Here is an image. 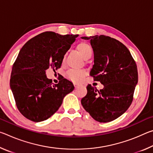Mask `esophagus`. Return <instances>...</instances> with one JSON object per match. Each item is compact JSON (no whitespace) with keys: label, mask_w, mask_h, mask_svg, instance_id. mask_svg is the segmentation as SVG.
<instances>
[{"label":"esophagus","mask_w":153,"mask_h":153,"mask_svg":"<svg viewBox=\"0 0 153 153\" xmlns=\"http://www.w3.org/2000/svg\"><path fill=\"white\" fill-rule=\"evenodd\" d=\"M76 85H75V88H76H76H77V86H76Z\"/></svg>","instance_id":"34e87169"}]
</instances>
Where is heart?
<instances>
[{
	"instance_id": "obj_1",
	"label": "heart",
	"mask_w": 153,
	"mask_h": 153,
	"mask_svg": "<svg viewBox=\"0 0 153 153\" xmlns=\"http://www.w3.org/2000/svg\"><path fill=\"white\" fill-rule=\"evenodd\" d=\"M77 50L79 53L82 56L84 59H88L90 58L92 55V48L90 44L83 42L79 43L77 46ZM65 59V56H64L63 61ZM86 72L84 70H77V69H71L67 72L66 76L67 78L72 80L75 82H79L86 76Z\"/></svg>"
}]
</instances>
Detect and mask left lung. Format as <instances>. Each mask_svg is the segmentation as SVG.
Masks as SVG:
<instances>
[{
	"mask_svg": "<svg viewBox=\"0 0 153 153\" xmlns=\"http://www.w3.org/2000/svg\"><path fill=\"white\" fill-rule=\"evenodd\" d=\"M82 38L90 40L94 52L90 76L104 88L98 90L88 85L87 94L81 103L94 120L109 122L120 117L131 104L138 79L136 62L123 44L109 36Z\"/></svg>",
	"mask_w": 153,
	"mask_h": 153,
	"instance_id": "left-lung-1",
	"label": "left lung"
}]
</instances>
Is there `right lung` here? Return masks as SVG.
I'll use <instances>...</instances> for the list:
<instances>
[{
  "mask_svg": "<svg viewBox=\"0 0 153 153\" xmlns=\"http://www.w3.org/2000/svg\"><path fill=\"white\" fill-rule=\"evenodd\" d=\"M78 35L45 32L25 44L13 65L10 87L20 113L34 122L57 111L74 86L65 78L53 85L46 71L60 68L67 51Z\"/></svg>",
  "mask_w": 153,
  "mask_h": 153,
  "instance_id": "1",
  "label": "right lung"
}]
</instances>
